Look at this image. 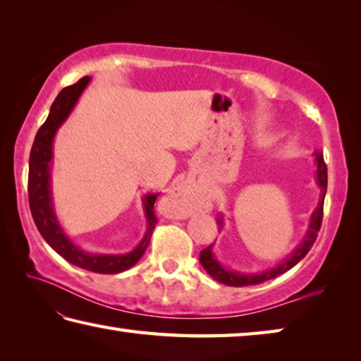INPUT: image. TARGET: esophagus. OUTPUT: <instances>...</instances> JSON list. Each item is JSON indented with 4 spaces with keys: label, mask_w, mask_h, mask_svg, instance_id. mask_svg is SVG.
<instances>
[{
    "label": "esophagus",
    "mask_w": 361,
    "mask_h": 361,
    "mask_svg": "<svg viewBox=\"0 0 361 361\" xmlns=\"http://www.w3.org/2000/svg\"><path fill=\"white\" fill-rule=\"evenodd\" d=\"M195 188L188 180L177 184L166 197V209L171 217L185 219L195 209Z\"/></svg>",
    "instance_id": "esophagus-1"
}]
</instances>
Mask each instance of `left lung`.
<instances>
[{
	"mask_svg": "<svg viewBox=\"0 0 361 361\" xmlns=\"http://www.w3.org/2000/svg\"><path fill=\"white\" fill-rule=\"evenodd\" d=\"M315 163H317V184L320 187V200H319L317 207H315V211L311 216V222H309V230L306 233L305 239H302V243L295 249V252H292V255H290L286 262H282L274 268L263 271V273L241 274V273H235V271L224 268L222 264L216 260V257H214L212 244H211L209 247L203 249L200 254V263L203 264V268L207 271V274L214 277L216 281H219L220 283H225V286H230V287L257 286V283L274 279V277L283 274L286 271L292 269L296 263L307 255V252L311 250L315 239H317V233L322 226V219H324V200H325L326 182H328L326 164L324 161V155H322L320 152H315ZM217 222L220 226H222V217H219Z\"/></svg>",
	"mask_w": 361,
	"mask_h": 361,
	"instance_id": "1",
	"label": "left lung"
}]
</instances>
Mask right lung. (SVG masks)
I'll return each instance as SVG.
<instances>
[{
	"label": "right lung",
	"instance_id": "obj_1",
	"mask_svg": "<svg viewBox=\"0 0 361 361\" xmlns=\"http://www.w3.org/2000/svg\"><path fill=\"white\" fill-rule=\"evenodd\" d=\"M90 82V78L85 75L74 85H69L59 93L50 107L49 117L46 122L36 133L33 147L30 152V171H28V201L31 216H33L37 230L46 239V243L52 247L56 254L61 255L66 262L75 264L82 269L92 271L99 274H116L128 269L139 262V258L144 255L145 249L150 243L152 231L157 225V217L154 212V204L157 201L158 193L145 195L142 203L147 219V231L142 238V241L136 245L128 254L123 255H106V254H88L80 247H78L56 220L52 192H50V161H52V142L56 130L68 118L69 114L74 109L82 92Z\"/></svg>",
	"mask_w": 361,
	"mask_h": 361
}]
</instances>
